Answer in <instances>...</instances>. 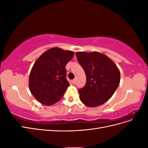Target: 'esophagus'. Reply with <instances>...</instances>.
Returning a JSON list of instances; mask_svg holds the SVG:
<instances>
[{
  "instance_id": "obj_1",
  "label": "esophagus",
  "mask_w": 148,
  "mask_h": 148,
  "mask_svg": "<svg viewBox=\"0 0 148 148\" xmlns=\"http://www.w3.org/2000/svg\"><path fill=\"white\" fill-rule=\"evenodd\" d=\"M76 82H77V79H73V80H72V83H73V84H75L76 83Z\"/></svg>"
}]
</instances>
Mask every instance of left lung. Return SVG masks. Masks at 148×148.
Returning <instances> with one entry per match:
<instances>
[{
  "mask_svg": "<svg viewBox=\"0 0 148 148\" xmlns=\"http://www.w3.org/2000/svg\"><path fill=\"white\" fill-rule=\"evenodd\" d=\"M76 56L86 76V84L78 89L80 100L91 107L104 104L120 83V73L117 65L100 52H77Z\"/></svg>",
  "mask_w": 148,
  "mask_h": 148,
  "instance_id": "left-lung-1",
  "label": "left lung"
}]
</instances>
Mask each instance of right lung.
Instances as JSON below:
<instances>
[{
  "label": "right lung",
  "mask_w": 148,
  "mask_h": 148,
  "mask_svg": "<svg viewBox=\"0 0 148 148\" xmlns=\"http://www.w3.org/2000/svg\"><path fill=\"white\" fill-rule=\"evenodd\" d=\"M74 52L52 48L40 56L33 66L29 78L31 94L41 104L50 106L59 101L70 86L65 66Z\"/></svg>",
  "instance_id": "1"
}]
</instances>
